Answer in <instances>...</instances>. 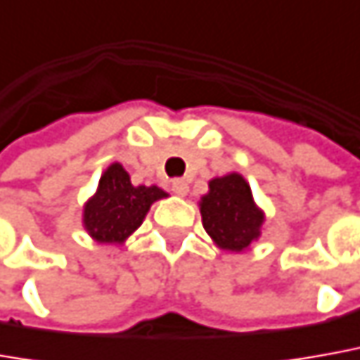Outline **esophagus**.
I'll return each mask as SVG.
<instances>
[{
	"mask_svg": "<svg viewBox=\"0 0 360 360\" xmlns=\"http://www.w3.org/2000/svg\"><path fill=\"white\" fill-rule=\"evenodd\" d=\"M171 191L175 193V195H187V191H189V185L185 183L183 179H173L171 181Z\"/></svg>",
	"mask_w": 360,
	"mask_h": 360,
	"instance_id": "obj_1",
	"label": "esophagus"
}]
</instances>
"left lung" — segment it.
I'll list each match as a JSON object with an SVG mask.
<instances>
[{"instance_id": "obj_1", "label": "left lung", "mask_w": 360, "mask_h": 360, "mask_svg": "<svg viewBox=\"0 0 360 360\" xmlns=\"http://www.w3.org/2000/svg\"><path fill=\"white\" fill-rule=\"evenodd\" d=\"M202 226L222 250L242 252L260 236L264 212L254 205L250 185L238 173L217 177L200 199Z\"/></svg>"}]
</instances>
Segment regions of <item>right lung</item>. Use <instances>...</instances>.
<instances>
[{
	"label": "right lung",
	"mask_w": 360,
	"mask_h": 360,
	"mask_svg": "<svg viewBox=\"0 0 360 360\" xmlns=\"http://www.w3.org/2000/svg\"><path fill=\"white\" fill-rule=\"evenodd\" d=\"M163 197L167 193L155 185L134 187L126 169L112 163L84 207V229L96 242L122 244L143 222L149 207Z\"/></svg>",
	"instance_id": "1"
}]
</instances>
